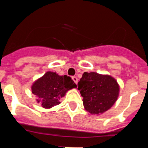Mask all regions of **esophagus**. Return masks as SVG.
<instances>
[{
  "label": "esophagus",
  "mask_w": 148,
  "mask_h": 148,
  "mask_svg": "<svg viewBox=\"0 0 148 148\" xmlns=\"http://www.w3.org/2000/svg\"><path fill=\"white\" fill-rule=\"evenodd\" d=\"M72 78H73V80L74 81V82H75V83L77 84H78V78H77L75 76H73Z\"/></svg>",
  "instance_id": "obj_1"
}]
</instances>
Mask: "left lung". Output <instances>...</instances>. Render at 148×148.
<instances>
[{
	"label": "left lung",
	"mask_w": 148,
	"mask_h": 148,
	"mask_svg": "<svg viewBox=\"0 0 148 148\" xmlns=\"http://www.w3.org/2000/svg\"><path fill=\"white\" fill-rule=\"evenodd\" d=\"M84 109L100 115L110 109L119 95V85L113 77L95 72L83 73L78 83Z\"/></svg>",
	"instance_id": "left-lung-1"
}]
</instances>
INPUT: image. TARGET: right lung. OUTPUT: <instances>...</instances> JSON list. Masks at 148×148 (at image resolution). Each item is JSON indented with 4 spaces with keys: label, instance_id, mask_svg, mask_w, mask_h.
Here are the masks:
<instances>
[{
    "label": "right lung",
    "instance_id": "1",
    "mask_svg": "<svg viewBox=\"0 0 148 148\" xmlns=\"http://www.w3.org/2000/svg\"><path fill=\"white\" fill-rule=\"evenodd\" d=\"M77 85L67 75H59L48 71L38 78L31 86L32 92L37 97L36 101L45 109H49L60 103V99L68 90L76 88Z\"/></svg>",
    "mask_w": 148,
    "mask_h": 148
}]
</instances>
